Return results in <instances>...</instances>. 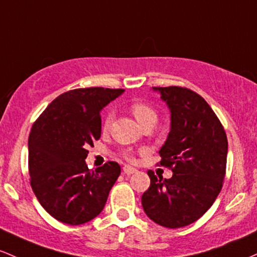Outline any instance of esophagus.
Instances as JSON below:
<instances>
[{
	"label": "esophagus",
	"instance_id": "1",
	"mask_svg": "<svg viewBox=\"0 0 257 257\" xmlns=\"http://www.w3.org/2000/svg\"><path fill=\"white\" fill-rule=\"evenodd\" d=\"M122 170H123V174H126V175H132V174H135V172H137V170L135 169V167H132L130 165H125Z\"/></svg>",
	"mask_w": 257,
	"mask_h": 257
}]
</instances>
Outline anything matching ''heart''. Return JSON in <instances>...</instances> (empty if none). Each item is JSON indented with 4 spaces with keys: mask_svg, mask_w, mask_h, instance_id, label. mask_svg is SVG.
Returning <instances> with one entry per match:
<instances>
[{
    "mask_svg": "<svg viewBox=\"0 0 257 257\" xmlns=\"http://www.w3.org/2000/svg\"><path fill=\"white\" fill-rule=\"evenodd\" d=\"M131 110H132V114H134V116L136 117V120L138 121V123H140L141 126L147 122H153L154 125L155 122H157L158 120L157 113H155L154 109H153L152 106H149L148 104H144V103H134V104L131 105ZM113 119H114L113 113H109L106 115L104 122H103V128L108 130L110 127L111 122H113ZM126 157H127L128 159H132V157L130 154L126 155Z\"/></svg>",
    "mask_w": 257,
    "mask_h": 257,
    "instance_id": "heart-1",
    "label": "heart"
}]
</instances>
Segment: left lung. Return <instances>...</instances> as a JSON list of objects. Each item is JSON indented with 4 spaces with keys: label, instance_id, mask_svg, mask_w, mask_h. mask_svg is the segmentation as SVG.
I'll return each mask as SVG.
<instances>
[{
    "label": "left lung",
    "instance_id": "1",
    "mask_svg": "<svg viewBox=\"0 0 257 257\" xmlns=\"http://www.w3.org/2000/svg\"><path fill=\"white\" fill-rule=\"evenodd\" d=\"M170 110V132L160 149V165L171 178L149 170L151 186L142 195L147 216L167 228L188 226L214 204L226 175V132L211 106L188 88L153 87Z\"/></svg>",
    "mask_w": 257,
    "mask_h": 257
}]
</instances>
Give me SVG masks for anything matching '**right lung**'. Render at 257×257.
Instances as JSON below:
<instances>
[{
    "instance_id": "1",
    "label": "right lung",
    "mask_w": 257,
    "mask_h": 257,
    "mask_svg": "<svg viewBox=\"0 0 257 257\" xmlns=\"http://www.w3.org/2000/svg\"><path fill=\"white\" fill-rule=\"evenodd\" d=\"M123 91L90 87L65 92L31 127L28 143L31 188L43 209L63 223L77 226L93 220L120 176L115 161L90 170L85 159L87 147L100 137V111Z\"/></svg>"
}]
</instances>
